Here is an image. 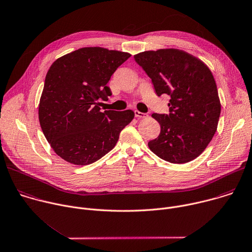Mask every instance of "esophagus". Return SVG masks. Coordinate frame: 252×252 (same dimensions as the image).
<instances>
[{"mask_svg": "<svg viewBox=\"0 0 252 252\" xmlns=\"http://www.w3.org/2000/svg\"><path fill=\"white\" fill-rule=\"evenodd\" d=\"M134 116L135 118H146L147 117V114H144V113H141L139 111H134Z\"/></svg>", "mask_w": 252, "mask_h": 252, "instance_id": "esophagus-1", "label": "esophagus"}]
</instances>
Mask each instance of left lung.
Instances as JSON below:
<instances>
[{"label": "left lung", "mask_w": 252, "mask_h": 252, "mask_svg": "<svg viewBox=\"0 0 252 252\" xmlns=\"http://www.w3.org/2000/svg\"><path fill=\"white\" fill-rule=\"evenodd\" d=\"M157 96L169 95V114H152L160 125L148 147L161 159L182 164L197 158L217 131L220 102L214 76L197 57L167 48L135 54Z\"/></svg>", "instance_id": "1"}]
</instances>
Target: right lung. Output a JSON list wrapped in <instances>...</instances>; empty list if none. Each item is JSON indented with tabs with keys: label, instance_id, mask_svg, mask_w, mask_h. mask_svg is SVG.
I'll return each instance as SVG.
<instances>
[{
	"label": "right lung",
	"instance_id": "right-lung-1",
	"mask_svg": "<svg viewBox=\"0 0 252 252\" xmlns=\"http://www.w3.org/2000/svg\"><path fill=\"white\" fill-rule=\"evenodd\" d=\"M130 54L84 47L50 66L38 107L44 136L54 152L75 165L91 164L109 151L134 118L131 110L102 112L98 100L112 95L111 76Z\"/></svg>",
	"mask_w": 252,
	"mask_h": 252
}]
</instances>
